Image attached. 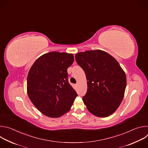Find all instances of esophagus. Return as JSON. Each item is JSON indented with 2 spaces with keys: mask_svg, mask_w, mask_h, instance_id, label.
<instances>
[{
  "mask_svg": "<svg viewBox=\"0 0 148 148\" xmlns=\"http://www.w3.org/2000/svg\"><path fill=\"white\" fill-rule=\"evenodd\" d=\"M78 86V84H75V86Z\"/></svg>",
  "mask_w": 148,
  "mask_h": 148,
  "instance_id": "1",
  "label": "esophagus"
}]
</instances>
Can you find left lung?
Instances as JSON below:
<instances>
[{"label": "left lung", "instance_id": "left-lung-1", "mask_svg": "<svg viewBox=\"0 0 148 148\" xmlns=\"http://www.w3.org/2000/svg\"><path fill=\"white\" fill-rule=\"evenodd\" d=\"M75 60L88 81L82 98L87 110L98 117L111 115L120 105L126 86V75L119 62L100 50L77 53Z\"/></svg>", "mask_w": 148, "mask_h": 148}]
</instances>
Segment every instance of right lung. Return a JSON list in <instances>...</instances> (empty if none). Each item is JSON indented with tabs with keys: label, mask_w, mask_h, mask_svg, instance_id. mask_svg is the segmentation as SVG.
<instances>
[{
	"label": "right lung",
	"mask_w": 148,
	"mask_h": 148,
	"mask_svg": "<svg viewBox=\"0 0 148 148\" xmlns=\"http://www.w3.org/2000/svg\"><path fill=\"white\" fill-rule=\"evenodd\" d=\"M74 60L73 54L53 51L38 57L31 67L27 94L45 115L59 118L70 110L78 95L68 81L67 69Z\"/></svg>",
	"instance_id": "obj_1"
}]
</instances>
